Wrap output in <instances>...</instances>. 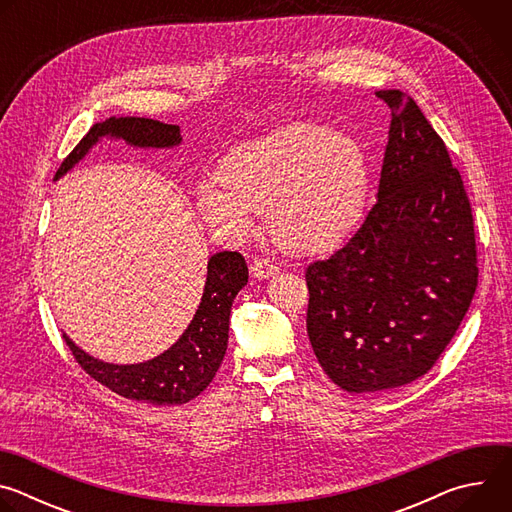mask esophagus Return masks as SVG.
Segmentation results:
<instances>
[{
  "mask_svg": "<svg viewBox=\"0 0 512 512\" xmlns=\"http://www.w3.org/2000/svg\"><path fill=\"white\" fill-rule=\"evenodd\" d=\"M251 273L257 279H267L273 273H277V265L273 261H269L267 257H255V261L251 263Z\"/></svg>",
  "mask_w": 512,
  "mask_h": 512,
  "instance_id": "obj_1",
  "label": "esophagus"
}]
</instances>
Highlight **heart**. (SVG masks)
Masks as SVG:
<instances>
[{"instance_id":"heart-1","label":"heart","mask_w":512,"mask_h":512,"mask_svg":"<svg viewBox=\"0 0 512 512\" xmlns=\"http://www.w3.org/2000/svg\"><path fill=\"white\" fill-rule=\"evenodd\" d=\"M367 186L369 164L352 139L298 123L235 148L223 174L200 178L194 202L218 235L249 237L257 212H267L281 249L314 255L350 231Z\"/></svg>"}]
</instances>
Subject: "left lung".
Here are the masks:
<instances>
[{"mask_svg": "<svg viewBox=\"0 0 512 512\" xmlns=\"http://www.w3.org/2000/svg\"><path fill=\"white\" fill-rule=\"evenodd\" d=\"M375 95L391 109L377 204L342 249L306 269L314 354L348 393L423 377L478 285L472 208L444 139L405 93Z\"/></svg>", "mask_w": 512, "mask_h": 512, "instance_id": "1", "label": "left lung"}]
</instances>
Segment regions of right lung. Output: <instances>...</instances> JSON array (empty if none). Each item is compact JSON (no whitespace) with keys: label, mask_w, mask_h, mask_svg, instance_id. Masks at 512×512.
I'll return each mask as SVG.
<instances>
[{"label":"right lung","mask_w":512,"mask_h":512,"mask_svg":"<svg viewBox=\"0 0 512 512\" xmlns=\"http://www.w3.org/2000/svg\"><path fill=\"white\" fill-rule=\"evenodd\" d=\"M101 137L123 139L133 148H174L182 141L180 127L145 117H109L95 123L60 164L54 180L79 164ZM249 269L241 253L223 251L208 259L200 306L178 338L160 356L139 364H111L64 340L81 367L113 393L152 405H182L198 397L214 379L229 342L231 306L247 285Z\"/></svg>","instance_id":"1"}]
</instances>
